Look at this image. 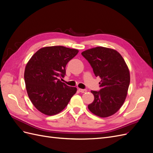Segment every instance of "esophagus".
Instances as JSON below:
<instances>
[{"label":"esophagus","mask_w":153,"mask_h":153,"mask_svg":"<svg viewBox=\"0 0 153 153\" xmlns=\"http://www.w3.org/2000/svg\"><path fill=\"white\" fill-rule=\"evenodd\" d=\"M78 91H79L82 93H85V92H87L86 89H78Z\"/></svg>","instance_id":"1"}]
</instances>
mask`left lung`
Instances as JSON below:
<instances>
[{
  "mask_svg": "<svg viewBox=\"0 0 153 153\" xmlns=\"http://www.w3.org/2000/svg\"><path fill=\"white\" fill-rule=\"evenodd\" d=\"M91 64L96 76L101 79L99 91H91L93 102L88 108L100 117H108L116 113L127 96L130 75L127 64L117 51L97 47L82 52Z\"/></svg>",
  "mask_w": 153,
  "mask_h": 153,
  "instance_id": "8db88e82",
  "label": "left lung"
}]
</instances>
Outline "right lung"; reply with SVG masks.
Here are the masks:
<instances>
[{"mask_svg": "<svg viewBox=\"0 0 153 153\" xmlns=\"http://www.w3.org/2000/svg\"><path fill=\"white\" fill-rule=\"evenodd\" d=\"M78 53L76 49L63 46L46 47L37 51L27 63L24 79L27 94L41 113H60L76 93V87L68 86L59 77L64 76L66 64Z\"/></svg>", "mask_w": 153, "mask_h": 153, "instance_id": "add662e5", "label": "right lung"}]
</instances>
